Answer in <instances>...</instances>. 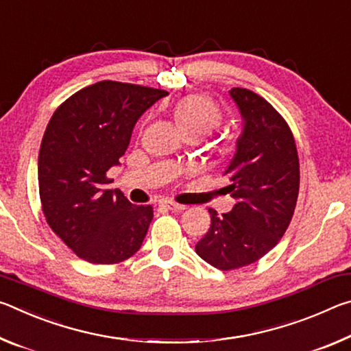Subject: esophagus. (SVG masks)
<instances>
[{
	"label": "esophagus",
	"instance_id": "1",
	"mask_svg": "<svg viewBox=\"0 0 351 351\" xmlns=\"http://www.w3.org/2000/svg\"><path fill=\"white\" fill-rule=\"evenodd\" d=\"M159 207H162V209H165V210H171V212H182L184 209H186V206L173 203V201H161V203H159Z\"/></svg>",
	"mask_w": 351,
	"mask_h": 351
}]
</instances>
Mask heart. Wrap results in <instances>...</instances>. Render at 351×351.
<instances>
[{"label": "heart", "instance_id": "b5f03b06", "mask_svg": "<svg viewBox=\"0 0 351 351\" xmlns=\"http://www.w3.org/2000/svg\"><path fill=\"white\" fill-rule=\"evenodd\" d=\"M175 119L184 133H197L201 138L213 132L223 121L221 110L210 99L192 94L175 105Z\"/></svg>", "mask_w": 351, "mask_h": 351}]
</instances>
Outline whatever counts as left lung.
Here are the masks:
<instances>
[{
  "instance_id": "1",
  "label": "left lung",
  "mask_w": 351,
  "mask_h": 351,
  "mask_svg": "<svg viewBox=\"0 0 351 351\" xmlns=\"http://www.w3.org/2000/svg\"><path fill=\"white\" fill-rule=\"evenodd\" d=\"M243 132L232 161L224 171L232 210L209 209L210 228L195 251L221 271L260 260L288 229L299 195V156L288 123L268 100L246 88H232Z\"/></svg>"
}]
</instances>
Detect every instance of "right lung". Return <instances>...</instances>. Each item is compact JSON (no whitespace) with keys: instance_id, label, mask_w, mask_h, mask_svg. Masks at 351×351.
I'll list each match as a JSON object with an SVG mask.
<instances>
[{"instance_id":"1","label":"right lung","mask_w":351,"mask_h":351,"mask_svg":"<svg viewBox=\"0 0 351 351\" xmlns=\"http://www.w3.org/2000/svg\"><path fill=\"white\" fill-rule=\"evenodd\" d=\"M167 91L102 80L77 91L52 114L38 153V189L51 229L77 257L112 265L139 251L152 206L106 189L138 119Z\"/></svg>"}]
</instances>
